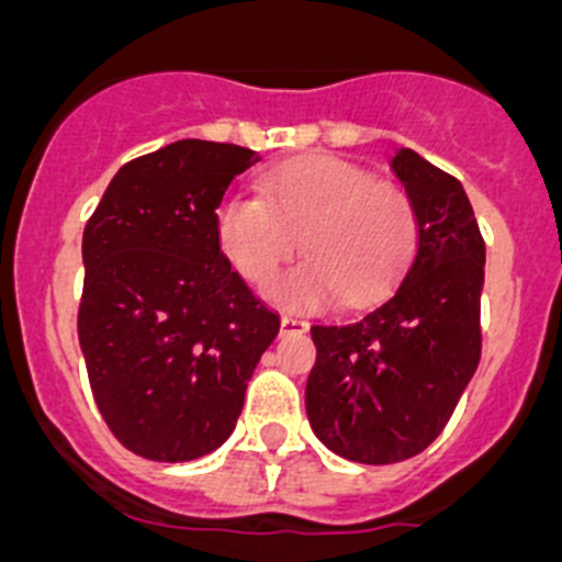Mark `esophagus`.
<instances>
[{"mask_svg": "<svg viewBox=\"0 0 562 562\" xmlns=\"http://www.w3.org/2000/svg\"><path fill=\"white\" fill-rule=\"evenodd\" d=\"M306 329H310V324H306L304 317H297V315L281 317V335H304Z\"/></svg>", "mask_w": 562, "mask_h": 562, "instance_id": "34e87169", "label": "esophagus"}]
</instances>
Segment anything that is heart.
I'll use <instances>...</instances> for the list:
<instances>
[{
    "instance_id": "b5f03b06",
    "label": "heart",
    "mask_w": 562,
    "mask_h": 562,
    "mask_svg": "<svg viewBox=\"0 0 562 562\" xmlns=\"http://www.w3.org/2000/svg\"><path fill=\"white\" fill-rule=\"evenodd\" d=\"M213 227L238 276L261 290L301 238L306 261L276 286L284 306H317L335 295L349 304L374 301L405 276L419 245L408 191L331 154L267 171L261 196L231 191L216 205Z\"/></svg>"
}]
</instances>
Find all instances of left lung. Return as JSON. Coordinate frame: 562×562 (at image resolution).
Returning a JSON list of instances; mask_svg holds the SVG:
<instances>
[{
    "mask_svg": "<svg viewBox=\"0 0 562 562\" xmlns=\"http://www.w3.org/2000/svg\"><path fill=\"white\" fill-rule=\"evenodd\" d=\"M391 168L419 216V245L382 304L312 326L306 416L337 456L394 464L445 430L481 360L484 238L464 188L400 148Z\"/></svg>",
    "mask_w": 562,
    "mask_h": 562,
    "instance_id": "obj_1",
    "label": "left lung"
}]
</instances>
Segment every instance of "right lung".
Here are the masks:
<instances>
[{
    "mask_svg": "<svg viewBox=\"0 0 562 562\" xmlns=\"http://www.w3.org/2000/svg\"><path fill=\"white\" fill-rule=\"evenodd\" d=\"M258 162L233 143L177 140L126 162L83 227L78 340L103 422L151 461H191L236 428L278 335L216 241V205Z\"/></svg>",
    "mask_w": 562,
    "mask_h": 562,
    "instance_id": "obj_1",
    "label": "right lung"
}]
</instances>
